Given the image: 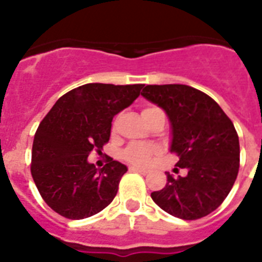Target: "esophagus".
<instances>
[{
	"mask_svg": "<svg viewBox=\"0 0 262 262\" xmlns=\"http://www.w3.org/2000/svg\"><path fill=\"white\" fill-rule=\"evenodd\" d=\"M130 171H136V172H140V174H148V170L147 168H141V167H136V166H130Z\"/></svg>",
	"mask_w": 262,
	"mask_h": 262,
	"instance_id": "34e87169",
	"label": "esophagus"
}]
</instances>
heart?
Wrapping results in <instances>:
<instances>
[{"label":"heart","instance_id":"1","mask_svg":"<svg viewBox=\"0 0 262 262\" xmlns=\"http://www.w3.org/2000/svg\"><path fill=\"white\" fill-rule=\"evenodd\" d=\"M156 110L155 107H148L144 108V113L148 111ZM159 148L154 145V144L148 143H132L130 145H127L122 152V158L126 162L132 164H139V166H145L151 162L156 155H159Z\"/></svg>","mask_w":262,"mask_h":262}]
</instances>
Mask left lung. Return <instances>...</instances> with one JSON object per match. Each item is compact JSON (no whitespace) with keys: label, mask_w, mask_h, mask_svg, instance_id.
<instances>
[{"label":"left lung","mask_w":262,"mask_h":262,"mask_svg":"<svg viewBox=\"0 0 262 262\" xmlns=\"http://www.w3.org/2000/svg\"><path fill=\"white\" fill-rule=\"evenodd\" d=\"M144 98L166 111L171 125L170 151L186 177L151 193L163 211L183 220H195L213 212L227 197L239 170V139L234 123L217 103L183 84L147 85Z\"/></svg>","instance_id":"8db88e82"}]
</instances>
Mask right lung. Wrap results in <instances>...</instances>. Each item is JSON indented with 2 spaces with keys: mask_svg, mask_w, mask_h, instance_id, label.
I'll return each instance as SVG.
<instances>
[{
  "mask_svg": "<svg viewBox=\"0 0 262 262\" xmlns=\"http://www.w3.org/2000/svg\"><path fill=\"white\" fill-rule=\"evenodd\" d=\"M143 84L90 83L55 102L35 133L31 174L49 207L63 217L84 219L114 200L125 164L110 158L103 168L88 162L108 143L111 121L139 98Z\"/></svg>",
  "mask_w": 262,
  "mask_h": 262,
  "instance_id": "right-lung-1",
  "label": "right lung"
}]
</instances>
